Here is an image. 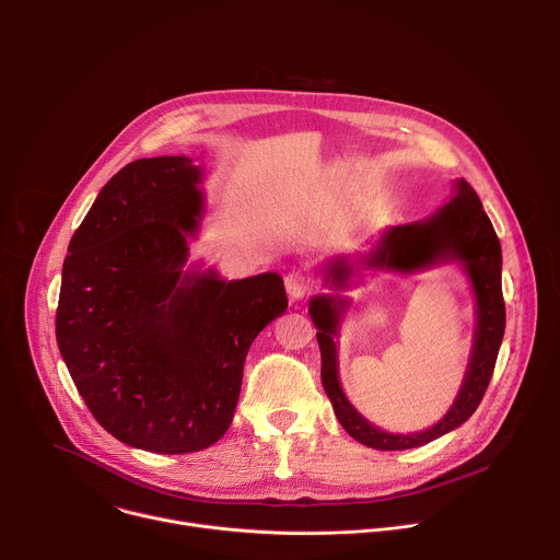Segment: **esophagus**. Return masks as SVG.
I'll return each mask as SVG.
<instances>
[{
  "instance_id": "1",
  "label": "esophagus",
  "mask_w": 560,
  "mask_h": 560,
  "mask_svg": "<svg viewBox=\"0 0 560 560\" xmlns=\"http://www.w3.org/2000/svg\"><path fill=\"white\" fill-rule=\"evenodd\" d=\"M285 290L292 301H299L312 290V277L305 270H292L285 275Z\"/></svg>"
}]
</instances>
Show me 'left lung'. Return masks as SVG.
<instances>
[{
    "label": "left lung",
    "mask_w": 560,
    "mask_h": 560,
    "mask_svg": "<svg viewBox=\"0 0 560 560\" xmlns=\"http://www.w3.org/2000/svg\"><path fill=\"white\" fill-rule=\"evenodd\" d=\"M460 261L476 296V332L471 359L456 401L447 415L430 430L417 434H387L368 423L346 398L337 370V330L348 305L341 296H314L310 316L316 326V341L322 350V381L335 415L343 430L359 443L374 450H410L425 445L458 425H463L483 401V394L494 374L499 348L505 332V301L501 288V244L490 217L474 188L458 179L454 197L430 219L408 225L387 228L378 244L365 255L337 257L326 279L335 290L348 288L352 272L398 270L415 272L441 261Z\"/></svg>",
    "instance_id": "obj_1"
}]
</instances>
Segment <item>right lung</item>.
Segmentation results:
<instances>
[{"instance_id":"right-lung-1","label":"right lung","mask_w":560,"mask_h":560,"mask_svg":"<svg viewBox=\"0 0 560 560\" xmlns=\"http://www.w3.org/2000/svg\"><path fill=\"white\" fill-rule=\"evenodd\" d=\"M188 156L137 159L70 238L55 335L97 423L156 454L199 452L232 423L255 337L285 312L275 272H184L201 217Z\"/></svg>"}]
</instances>
